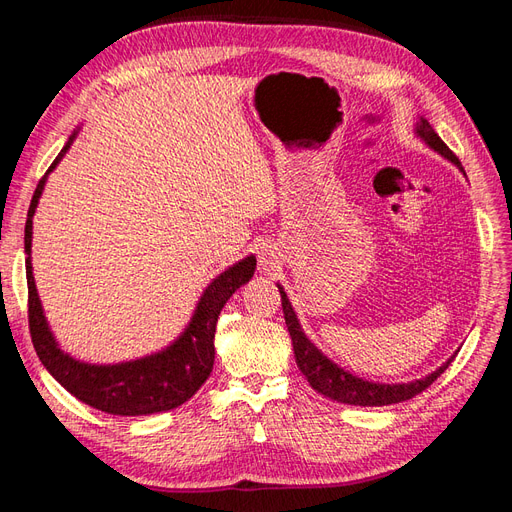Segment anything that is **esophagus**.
I'll return each mask as SVG.
<instances>
[{"mask_svg": "<svg viewBox=\"0 0 512 512\" xmlns=\"http://www.w3.org/2000/svg\"><path fill=\"white\" fill-rule=\"evenodd\" d=\"M260 262H262V267H271V265H273L269 254H262V256H260Z\"/></svg>", "mask_w": 512, "mask_h": 512, "instance_id": "esophagus-1", "label": "esophagus"}]
</instances>
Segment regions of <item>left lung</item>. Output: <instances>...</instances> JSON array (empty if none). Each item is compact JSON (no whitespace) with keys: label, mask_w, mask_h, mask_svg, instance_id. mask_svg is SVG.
<instances>
[{"label":"left lung","mask_w":512,"mask_h":512,"mask_svg":"<svg viewBox=\"0 0 512 512\" xmlns=\"http://www.w3.org/2000/svg\"><path fill=\"white\" fill-rule=\"evenodd\" d=\"M421 134L427 145L436 149L438 153L446 160H451L453 164H457L461 168L459 158L455 153L446 147V143L442 138L433 132V128L429 126L427 119H421V126L416 130ZM463 170V168H461ZM280 294H282V307H284V318H286V327L288 333L292 337V346H294V356H297V365L303 371V376L307 378V382L312 384V389L318 391L320 395L329 397L333 401H339V404H348V406H391V404H399V401H406L416 397L418 393H423L427 386L433 384V380H438L442 371L451 365L453 359H448L440 369L433 371L431 376L416 380V382H408V384H376V382H367L356 378L348 371H344L342 367H337L333 361H329L309 339L305 337V333L299 327V320L292 312V305L286 297V292L282 286Z\"/></svg>","instance_id":"left-lung-1"}]
</instances>
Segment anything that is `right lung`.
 <instances>
[{"instance_id":"add662e5","label":"right lung","mask_w":512,"mask_h":512,"mask_svg":"<svg viewBox=\"0 0 512 512\" xmlns=\"http://www.w3.org/2000/svg\"><path fill=\"white\" fill-rule=\"evenodd\" d=\"M68 145L59 151L55 162L46 170L51 173L55 164L64 158ZM46 175L38 181L32 205L27 211L25 222V269H27V320L29 333H32L34 348L42 365L49 374L70 391L76 399L85 401L87 406L98 408L108 414L119 416H143L153 412L173 410L185 404L200 386L209 378L215 361V324L226 301L239 286L252 280L256 269V258L247 256L235 267L224 271L218 280H213L200 299L190 327L177 339V342L158 352L145 356V359L121 363V365H87L70 359L61 352L55 339L46 327V320L40 307V299L32 275V218L42 194Z\"/></svg>"}]
</instances>
